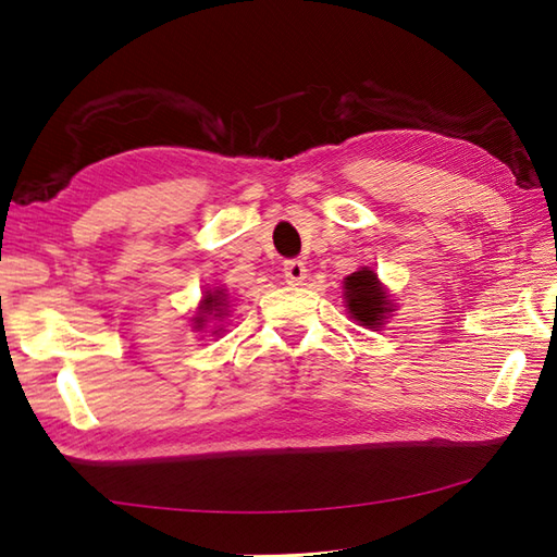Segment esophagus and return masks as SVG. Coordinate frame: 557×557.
<instances>
[{
    "instance_id": "34e87169",
    "label": "esophagus",
    "mask_w": 557,
    "mask_h": 557,
    "mask_svg": "<svg viewBox=\"0 0 557 557\" xmlns=\"http://www.w3.org/2000/svg\"><path fill=\"white\" fill-rule=\"evenodd\" d=\"M306 263L304 260H287L285 263V280L289 282V285H301V282L306 280Z\"/></svg>"
}]
</instances>
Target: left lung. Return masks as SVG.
<instances>
[{"mask_svg":"<svg viewBox=\"0 0 557 557\" xmlns=\"http://www.w3.org/2000/svg\"><path fill=\"white\" fill-rule=\"evenodd\" d=\"M345 304L354 321L369 327H381L389 309V299L373 270L361 268L345 277Z\"/></svg>","mask_w":557,"mask_h":557,"instance_id":"obj_1","label":"left lung"}]
</instances>
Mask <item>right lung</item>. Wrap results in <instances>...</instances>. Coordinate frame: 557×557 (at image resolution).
<instances>
[{
	"instance_id": "add662e5",
	"label": "right lung",
	"mask_w": 557,
	"mask_h": 557,
	"mask_svg": "<svg viewBox=\"0 0 557 557\" xmlns=\"http://www.w3.org/2000/svg\"><path fill=\"white\" fill-rule=\"evenodd\" d=\"M224 309V294L218 289V292H208L203 297V304H200V311L196 315V327H203L206 323V315H215V318H222Z\"/></svg>"
}]
</instances>
